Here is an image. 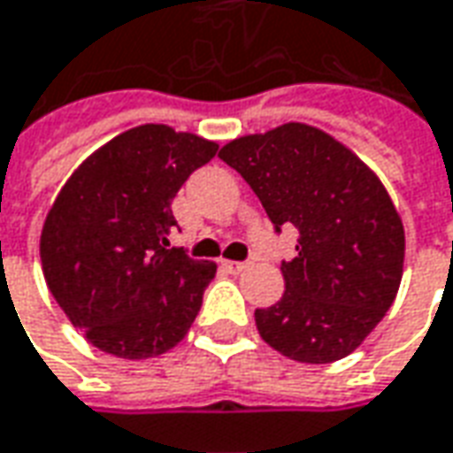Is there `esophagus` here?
Returning <instances> with one entry per match:
<instances>
[{
	"label": "esophagus",
	"mask_w": 453,
	"mask_h": 453,
	"mask_svg": "<svg viewBox=\"0 0 453 453\" xmlns=\"http://www.w3.org/2000/svg\"><path fill=\"white\" fill-rule=\"evenodd\" d=\"M220 265L230 275H240L242 270H248V263H238V260H220Z\"/></svg>",
	"instance_id": "34e87169"
}]
</instances>
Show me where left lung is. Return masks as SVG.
I'll use <instances>...</instances> for the list:
<instances>
[{
  "label": "left lung",
  "mask_w": 453,
  "mask_h": 453,
  "mask_svg": "<svg viewBox=\"0 0 453 453\" xmlns=\"http://www.w3.org/2000/svg\"><path fill=\"white\" fill-rule=\"evenodd\" d=\"M255 190L280 233L297 227L285 292L255 310L280 355L327 365L355 352L392 307L404 267V226L387 188L330 134L282 123L235 138L220 153Z\"/></svg>",
  "instance_id": "obj_1"
}]
</instances>
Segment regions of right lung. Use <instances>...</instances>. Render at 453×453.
Wrapping results in <instances>:
<instances>
[{"instance_id":"add662e5","label":"right lung","mask_w":453,"mask_h":453,"mask_svg":"<svg viewBox=\"0 0 453 453\" xmlns=\"http://www.w3.org/2000/svg\"><path fill=\"white\" fill-rule=\"evenodd\" d=\"M218 143L146 123L91 153L42 227V270L64 315L101 352L149 359L190 330L215 263L168 248L175 193Z\"/></svg>"}]
</instances>
